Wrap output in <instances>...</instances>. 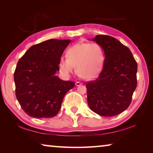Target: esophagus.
Returning a JSON list of instances; mask_svg holds the SVG:
<instances>
[{"label": "esophagus", "instance_id": "obj_1", "mask_svg": "<svg viewBox=\"0 0 153 153\" xmlns=\"http://www.w3.org/2000/svg\"><path fill=\"white\" fill-rule=\"evenodd\" d=\"M81 85H82V83L79 82H76V86H81Z\"/></svg>", "mask_w": 153, "mask_h": 153}]
</instances>
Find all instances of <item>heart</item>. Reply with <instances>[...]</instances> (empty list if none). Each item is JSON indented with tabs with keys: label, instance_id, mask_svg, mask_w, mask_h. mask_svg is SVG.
I'll list each match as a JSON object with an SVG mask.
<instances>
[{
	"label": "heart",
	"instance_id": "1",
	"mask_svg": "<svg viewBox=\"0 0 153 153\" xmlns=\"http://www.w3.org/2000/svg\"><path fill=\"white\" fill-rule=\"evenodd\" d=\"M67 58L59 62L61 73L69 76L74 71L84 79H92L101 71L105 61L104 51L99 44L79 42L71 46L66 52Z\"/></svg>",
	"mask_w": 153,
	"mask_h": 153
}]
</instances>
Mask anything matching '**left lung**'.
<instances>
[{
	"label": "left lung",
	"instance_id": "1",
	"mask_svg": "<svg viewBox=\"0 0 153 153\" xmlns=\"http://www.w3.org/2000/svg\"><path fill=\"white\" fill-rule=\"evenodd\" d=\"M102 46L105 59L101 73L86 84L89 107L98 115H118L130 105L137 86V63L129 49L107 35L93 38Z\"/></svg>",
	"mask_w": 153,
	"mask_h": 153
}]
</instances>
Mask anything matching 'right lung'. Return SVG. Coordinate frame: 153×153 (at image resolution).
<instances>
[{
  "label": "right lung",
  "mask_w": 153,
  "mask_h": 153,
  "mask_svg": "<svg viewBox=\"0 0 153 153\" xmlns=\"http://www.w3.org/2000/svg\"><path fill=\"white\" fill-rule=\"evenodd\" d=\"M70 40L51 39L33 45L18 61L14 73L15 94L22 109L33 118L58 113L75 83L56 76L59 62Z\"/></svg>",
  "instance_id": "obj_1"
}]
</instances>
